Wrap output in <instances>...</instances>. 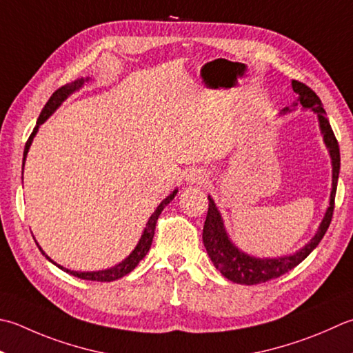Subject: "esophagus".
I'll return each mask as SVG.
<instances>
[{
	"mask_svg": "<svg viewBox=\"0 0 353 353\" xmlns=\"http://www.w3.org/2000/svg\"><path fill=\"white\" fill-rule=\"evenodd\" d=\"M186 181H188L190 183H199V185H202V183H206V181H208V174H206V171H203V170H197V168H192L190 172H188V176H186Z\"/></svg>",
	"mask_w": 353,
	"mask_h": 353,
	"instance_id": "34e87169",
	"label": "esophagus"
}]
</instances>
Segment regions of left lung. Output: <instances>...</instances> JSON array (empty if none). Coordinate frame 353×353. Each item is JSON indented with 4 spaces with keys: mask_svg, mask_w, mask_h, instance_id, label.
<instances>
[{
    "mask_svg": "<svg viewBox=\"0 0 353 353\" xmlns=\"http://www.w3.org/2000/svg\"><path fill=\"white\" fill-rule=\"evenodd\" d=\"M292 88L294 92L299 94V102L303 107L310 108L314 110L315 113H319L321 133L324 137V142H326L327 148L330 151L332 167H334L330 206L319 228V232L315 234V237L310 240L303 250L295 252L294 255H286V257H281V259L261 260V259L250 257V255L240 252L237 248L231 243L225 232L222 217H220L216 205H214V200L208 196V200H210L208 214H206V220L203 225L205 248L206 251H208V255L211 257L214 266H216L228 280L239 283V285H260V283H266L269 280L279 279L280 275L289 272L296 265H300L301 261L315 250L316 245L320 243L334 216L336 182H338V174H340V147H338V141L334 134L332 127H330L329 119L326 117V114H324L326 112H324L323 108L321 99L316 96L314 90L295 79L292 81ZM288 110L289 108H285V112H288Z\"/></svg>",
    "mask_w": 353,
    "mask_h": 353,
    "instance_id": "obj_1",
    "label": "left lung"
}]
</instances>
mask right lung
<instances>
[{
	"label": "right lung",
	"instance_id": "1",
	"mask_svg": "<svg viewBox=\"0 0 353 353\" xmlns=\"http://www.w3.org/2000/svg\"><path fill=\"white\" fill-rule=\"evenodd\" d=\"M82 82H84V79L76 81V82H73V84L62 85V87H59V88L57 90V92H54V93L50 96V99L47 101V103H46L44 108H43V112H41V114H39V117H38L37 127H34V130L32 131L30 137H29V139H27V142H26L24 159H23V161H26L27 151H29V147H30V143H32V141H33V136L37 134L38 127L47 119L48 116H50V114L54 112V110H57V108L61 105V102L64 101L68 94H70L72 92H74V90H78V88L82 85ZM23 165H24V163H23ZM176 192H177V190L172 191L167 199H163L162 202H161V205L157 206V210H156L153 214H151V217H150V220H148L147 228H145V231H143V234H142L139 243H137V246L134 248V251L131 252V254L128 255V257L122 261V263H119V265L114 266V268L105 269V271H98V272H76V271H70V269H64L62 266H58V268L64 269L65 272H68L70 275H74V277L82 279V280H90V281H113V280H117V279L123 277V275H127L128 272L133 271V269H134L137 265H139V261L145 257V255H147V252H148V250H150V246H151V241H153V237H154V230H156L157 219H159V216H161V212H162V210L165 208V206H167V205L171 202V200L174 199ZM37 245H38V243H37ZM38 248H39V246H38ZM39 251L44 254V251L41 250V248H39ZM46 257H47V255H46ZM47 259H48V257H47ZM48 260H50V259H48ZM50 261H52V260H50ZM52 263H53V261H52ZM54 265H57V263H54Z\"/></svg>",
	"mask_w": 353,
	"mask_h": 353
}]
</instances>
